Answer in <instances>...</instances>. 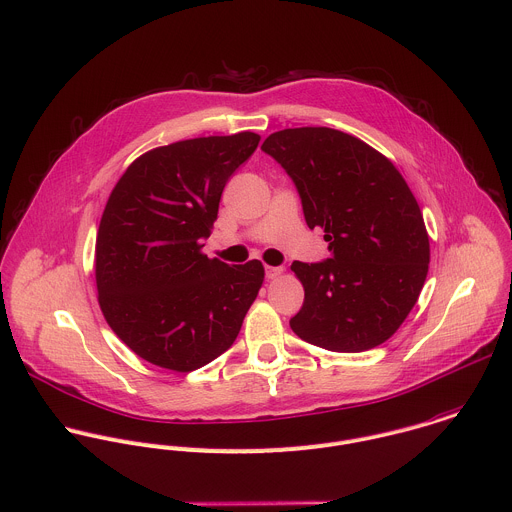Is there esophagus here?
Returning a JSON list of instances; mask_svg holds the SVG:
<instances>
[{
  "label": "esophagus",
  "instance_id": "1",
  "mask_svg": "<svg viewBox=\"0 0 512 512\" xmlns=\"http://www.w3.org/2000/svg\"><path fill=\"white\" fill-rule=\"evenodd\" d=\"M282 274H284V268H280V266H266V278L268 280H276Z\"/></svg>",
  "mask_w": 512,
  "mask_h": 512
}]
</instances>
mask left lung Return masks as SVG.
I'll return each mask as SVG.
<instances>
[{
  "instance_id": "left-lung-1",
  "label": "left lung",
  "mask_w": 512,
  "mask_h": 512,
  "mask_svg": "<svg viewBox=\"0 0 512 512\" xmlns=\"http://www.w3.org/2000/svg\"><path fill=\"white\" fill-rule=\"evenodd\" d=\"M262 150L292 178L308 228H322L330 258L292 262L304 304L290 328L334 352L388 340L424 286L430 246L400 172L362 140L332 128H288Z\"/></svg>"
}]
</instances>
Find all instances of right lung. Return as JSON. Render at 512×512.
Instances as JSON below:
<instances>
[{
    "instance_id": "right-lung-1",
    "label": "right lung",
    "mask_w": 512,
    "mask_h": 512,
    "mask_svg": "<svg viewBox=\"0 0 512 512\" xmlns=\"http://www.w3.org/2000/svg\"><path fill=\"white\" fill-rule=\"evenodd\" d=\"M260 136L240 132L140 156L106 204L96 240L100 308L140 358L192 372L226 352L258 296L264 266L202 254L222 190Z\"/></svg>"
}]
</instances>
